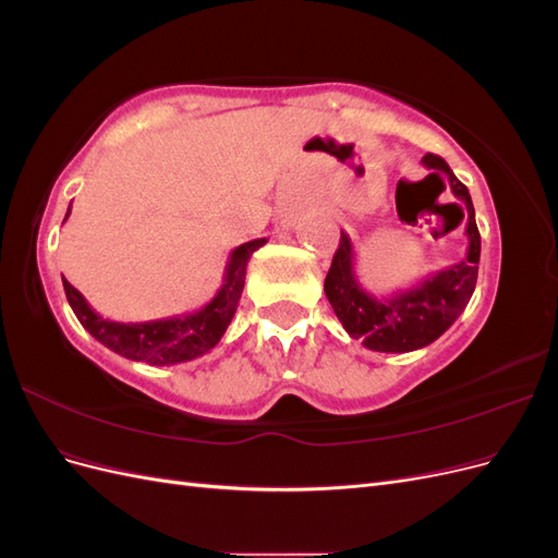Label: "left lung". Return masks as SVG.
<instances>
[{
    "instance_id": "1",
    "label": "left lung",
    "mask_w": 558,
    "mask_h": 558,
    "mask_svg": "<svg viewBox=\"0 0 558 558\" xmlns=\"http://www.w3.org/2000/svg\"><path fill=\"white\" fill-rule=\"evenodd\" d=\"M421 162L428 170L445 174L451 193L465 205L468 251L463 260L428 275L412 289L377 298L361 286L356 277V253L349 234L342 230L340 248L335 251L324 291L349 337L361 340L363 347L373 351L404 353L428 347L449 330L475 293L482 240L470 193L440 156L426 154Z\"/></svg>"
}]
</instances>
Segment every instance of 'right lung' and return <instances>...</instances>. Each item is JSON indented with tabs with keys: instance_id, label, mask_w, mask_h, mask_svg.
Segmentation results:
<instances>
[{
	"instance_id": "obj_1",
	"label": "right lung",
	"mask_w": 558,
	"mask_h": 558,
	"mask_svg": "<svg viewBox=\"0 0 558 558\" xmlns=\"http://www.w3.org/2000/svg\"><path fill=\"white\" fill-rule=\"evenodd\" d=\"M72 205L66 209L64 221L70 218ZM267 240H251L240 244L230 253L223 283L216 295L189 314H177L156 320H142V324H121V320L105 318L97 314L88 300L83 298L74 286L62 277L64 295L70 300V307L74 310L81 326L86 328L97 342H102L107 349L116 351L118 356H125L130 361H144L148 365H177L205 356L218 342H221L223 332L228 330L230 320L238 312L240 298L244 291L246 279V265Z\"/></svg>"
}]
</instances>
